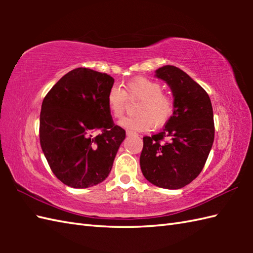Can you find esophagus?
Listing matches in <instances>:
<instances>
[{
  "label": "esophagus",
  "instance_id": "1",
  "mask_svg": "<svg viewBox=\"0 0 253 253\" xmlns=\"http://www.w3.org/2000/svg\"><path fill=\"white\" fill-rule=\"evenodd\" d=\"M126 133H127L128 136H129V135H131V133H133V131H132V130H127V131H126Z\"/></svg>",
  "mask_w": 253,
  "mask_h": 253
}]
</instances>
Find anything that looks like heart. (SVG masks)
Masks as SVG:
<instances>
[{
	"label": "heart",
	"mask_w": 253,
	"mask_h": 253,
	"mask_svg": "<svg viewBox=\"0 0 253 253\" xmlns=\"http://www.w3.org/2000/svg\"><path fill=\"white\" fill-rule=\"evenodd\" d=\"M107 106L114 118H120L126 111L128 101H139L136 116L124 117L120 125L129 130L146 131L160 128L168 123L175 112L173 95L162 91V85L147 77H137L124 84V89L113 85L106 96Z\"/></svg>",
	"instance_id": "obj_1"
}]
</instances>
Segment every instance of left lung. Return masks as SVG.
Segmentation results:
<instances>
[{
    "instance_id": "1",
    "label": "left lung",
    "mask_w": 253,
    "mask_h": 253,
    "mask_svg": "<svg viewBox=\"0 0 253 253\" xmlns=\"http://www.w3.org/2000/svg\"><path fill=\"white\" fill-rule=\"evenodd\" d=\"M157 77L173 91L175 112L162 131L143 137L140 168L151 184L179 189L201 173L214 141L213 109L209 94L181 69L166 65Z\"/></svg>"
}]
</instances>
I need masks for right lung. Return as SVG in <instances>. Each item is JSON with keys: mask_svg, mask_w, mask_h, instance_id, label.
<instances>
[{"mask_svg": "<svg viewBox=\"0 0 253 253\" xmlns=\"http://www.w3.org/2000/svg\"><path fill=\"white\" fill-rule=\"evenodd\" d=\"M114 79L75 68L53 85L40 113V144L57 179L73 188L103 181L126 131L113 122L106 96ZM94 131H99L96 136Z\"/></svg>", "mask_w": 253, "mask_h": 253, "instance_id": "add662e5", "label": "right lung"}]
</instances>
